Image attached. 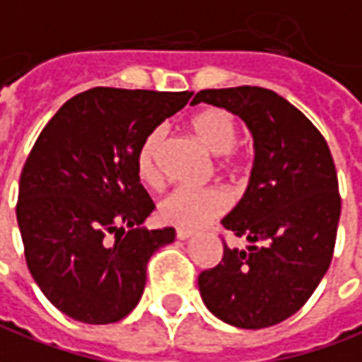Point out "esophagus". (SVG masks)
<instances>
[{"instance_id":"1","label":"esophagus","mask_w":362,"mask_h":362,"mask_svg":"<svg viewBox=\"0 0 362 362\" xmlns=\"http://www.w3.org/2000/svg\"><path fill=\"white\" fill-rule=\"evenodd\" d=\"M192 235H194V231H192V229H186V227H178V229H176V237H178L180 241H186Z\"/></svg>"}]
</instances>
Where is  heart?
Here are the masks:
<instances>
[{"instance_id": "b5f03b06", "label": "heart", "mask_w": 362, "mask_h": 362, "mask_svg": "<svg viewBox=\"0 0 362 362\" xmlns=\"http://www.w3.org/2000/svg\"><path fill=\"white\" fill-rule=\"evenodd\" d=\"M189 127L214 155H227L237 141L233 117L221 110L199 111L189 119ZM163 139L164 127H156L139 146L135 166L139 178L145 184H155L158 180V151ZM227 206L229 196L221 188L176 186L158 202V216L166 223L178 227H198L221 216Z\"/></svg>"}]
</instances>
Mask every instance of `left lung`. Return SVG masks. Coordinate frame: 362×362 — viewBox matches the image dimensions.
Masks as SVG:
<instances>
[{
	"label": "left lung",
	"instance_id": "obj_1",
	"mask_svg": "<svg viewBox=\"0 0 362 362\" xmlns=\"http://www.w3.org/2000/svg\"><path fill=\"white\" fill-rule=\"evenodd\" d=\"M239 115L255 163L241 202L221 219L247 249L198 276L202 300L221 322L262 329L294 315L329 269L341 198L329 146L302 111L259 86L202 90L194 98Z\"/></svg>",
	"mask_w": 362,
	"mask_h": 362
}]
</instances>
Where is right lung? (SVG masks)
Listing matches in <instances>:
<instances>
[{"mask_svg":"<svg viewBox=\"0 0 362 362\" xmlns=\"http://www.w3.org/2000/svg\"><path fill=\"white\" fill-rule=\"evenodd\" d=\"M189 98L92 88L40 131L23 166L17 223L33 280L76 322L102 325L133 312L146 262L174 241V227H143L155 204L135 158L143 139Z\"/></svg>","mask_w":362,"mask_h":362,"instance_id":"obj_1","label":"right lung"}]
</instances>
